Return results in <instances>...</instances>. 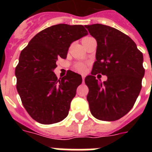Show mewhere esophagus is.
Wrapping results in <instances>:
<instances>
[{
    "label": "esophagus",
    "mask_w": 152,
    "mask_h": 152,
    "mask_svg": "<svg viewBox=\"0 0 152 152\" xmlns=\"http://www.w3.org/2000/svg\"><path fill=\"white\" fill-rule=\"evenodd\" d=\"M84 79H85V76H82V80H83V82H84Z\"/></svg>",
    "instance_id": "34e87169"
}]
</instances>
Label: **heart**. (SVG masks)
Listing matches in <instances>:
<instances>
[{
    "instance_id": "obj_1",
    "label": "heart",
    "mask_w": 152,
    "mask_h": 152,
    "mask_svg": "<svg viewBox=\"0 0 152 152\" xmlns=\"http://www.w3.org/2000/svg\"><path fill=\"white\" fill-rule=\"evenodd\" d=\"M85 65L83 64H82V63H79V64H76V66H75V70L79 72H85Z\"/></svg>"
}]
</instances>
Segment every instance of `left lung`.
<instances>
[{
	"instance_id": "left-lung-1",
	"label": "left lung",
	"mask_w": 152,
	"mask_h": 152,
	"mask_svg": "<svg viewBox=\"0 0 152 152\" xmlns=\"http://www.w3.org/2000/svg\"><path fill=\"white\" fill-rule=\"evenodd\" d=\"M85 27L97 41L96 61L85 78L91 113L99 120H118L129 112L141 90L143 53L131 38L113 27L99 23ZM98 73L107 80H96Z\"/></svg>"
}]
</instances>
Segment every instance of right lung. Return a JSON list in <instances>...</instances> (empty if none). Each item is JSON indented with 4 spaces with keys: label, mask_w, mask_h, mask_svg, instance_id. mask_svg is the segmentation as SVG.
<instances>
[{
    "label": "right lung",
    "mask_w": 152,
    "mask_h": 152,
    "mask_svg": "<svg viewBox=\"0 0 152 152\" xmlns=\"http://www.w3.org/2000/svg\"><path fill=\"white\" fill-rule=\"evenodd\" d=\"M82 25H53L34 35L20 53L15 74L22 103L34 120L50 125L64 120L82 77L74 72L57 80L53 70L72 42L88 34Z\"/></svg>",
    "instance_id": "right-lung-1"
}]
</instances>
